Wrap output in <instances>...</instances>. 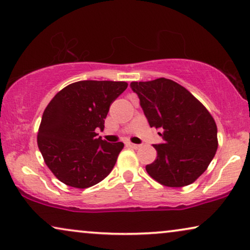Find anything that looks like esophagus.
<instances>
[{"label": "esophagus", "mask_w": 250, "mask_h": 250, "mask_svg": "<svg viewBox=\"0 0 250 250\" xmlns=\"http://www.w3.org/2000/svg\"><path fill=\"white\" fill-rule=\"evenodd\" d=\"M126 146L131 147L133 149H139L140 147H142L140 145H137V144H132V143H126Z\"/></svg>", "instance_id": "34e87169"}]
</instances>
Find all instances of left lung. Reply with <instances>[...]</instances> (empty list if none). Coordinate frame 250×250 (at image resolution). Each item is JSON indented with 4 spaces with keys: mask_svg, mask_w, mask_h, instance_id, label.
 Masks as SVG:
<instances>
[{
    "mask_svg": "<svg viewBox=\"0 0 250 250\" xmlns=\"http://www.w3.org/2000/svg\"><path fill=\"white\" fill-rule=\"evenodd\" d=\"M150 126L160 129L163 144L154 145L156 160L146 165L154 180L180 188L195 182L217 149V128L207 108L190 91L171 79L132 82Z\"/></svg>",
    "mask_w": 250,
    "mask_h": 250,
    "instance_id": "obj_1",
    "label": "left lung"
}]
</instances>
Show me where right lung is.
I'll use <instances>...</instances> for the list:
<instances>
[{"instance_id": "add662e5", "label": "right lung", "mask_w": 250, "mask_h": 250, "mask_svg": "<svg viewBox=\"0 0 250 250\" xmlns=\"http://www.w3.org/2000/svg\"><path fill=\"white\" fill-rule=\"evenodd\" d=\"M126 87L125 82H77L60 90L45 108L38 148L64 185L85 189L110 174L125 145L103 140L96 129H104L111 104Z\"/></svg>"}]
</instances>
